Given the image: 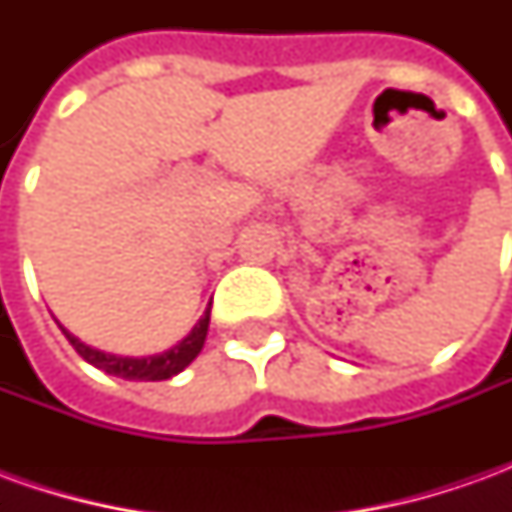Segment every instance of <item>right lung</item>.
<instances>
[{
  "mask_svg": "<svg viewBox=\"0 0 512 512\" xmlns=\"http://www.w3.org/2000/svg\"><path fill=\"white\" fill-rule=\"evenodd\" d=\"M208 323H211V310L202 315L200 323L191 329L189 337H183L175 348H169V351L156 356H142V359L95 351V348L84 345L82 340H76V337L65 332V329H62V332H65L68 343L76 348V354L82 356L84 362H90V365H95L98 370H104L109 376L126 378V381H167V378L178 376L183 367H189L191 362L197 359V354L202 351V345H205Z\"/></svg>",
  "mask_w": 512,
  "mask_h": 512,
  "instance_id": "right-lung-1",
  "label": "right lung"
}]
</instances>
